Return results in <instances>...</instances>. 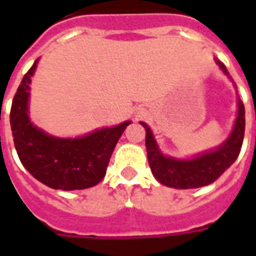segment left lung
Returning <instances> with one entry per match:
<instances>
[{"mask_svg":"<svg viewBox=\"0 0 256 256\" xmlns=\"http://www.w3.org/2000/svg\"><path fill=\"white\" fill-rule=\"evenodd\" d=\"M216 64L229 76L225 66L218 60ZM237 106L238 110L233 132L225 142L215 150L185 160L163 155L148 124L141 122L146 132L145 146L148 154V163L156 180L166 186L177 189L200 188L214 182L226 168H229L234 163L242 150L246 128V110L242 100L237 101Z\"/></svg>","mask_w":256,"mask_h":256,"instance_id":"obj_1","label":"left lung"}]
</instances>
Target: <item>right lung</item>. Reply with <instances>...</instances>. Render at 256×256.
<instances>
[{"mask_svg":"<svg viewBox=\"0 0 256 256\" xmlns=\"http://www.w3.org/2000/svg\"><path fill=\"white\" fill-rule=\"evenodd\" d=\"M36 63L38 60L23 76L10 108V128L20 162L49 188L75 190L94 186L106 176L118 140L132 122L78 138H58L36 128L28 118V97Z\"/></svg>","mask_w":256,"mask_h":256,"instance_id":"1","label":"right lung"}]
</instances>
